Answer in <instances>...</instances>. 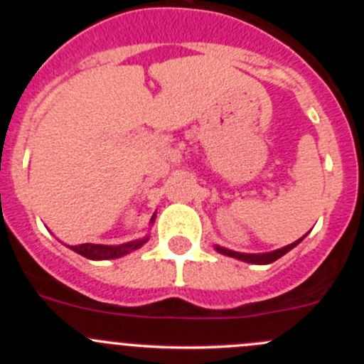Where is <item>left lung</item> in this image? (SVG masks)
<instances>
[{
    "instance_id": "1",
    "label": "left lung",
    "mask_w": 364,
    "mask_h": 364,
    "mask_svg": "<svg viewBox=\"0 0 364 364\" xmlns=\"http://www.w3.org/2000/svg\"><path fill=\"white\" fill-rule=\"evenodd\" d=\"M304 236H306V234H304ZM304 236L301 237V240L294 241V243L287 245V247L278 248V250L267 252V253H240V252H234V250H227V248L218 247V245H216V247H215V250L220 252V253H223V255H227V257H234V259H237V260H243V262H250V264H271V262H274V260L280 259L282 255H285V253H287V252H291L292 248L296 247V245H299L301 241L304 240Z\"/></svg>"
}]
</instances>
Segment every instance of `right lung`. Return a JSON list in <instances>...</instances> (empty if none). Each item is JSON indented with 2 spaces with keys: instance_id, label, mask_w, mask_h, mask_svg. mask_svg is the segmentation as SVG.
<instances>
[{
  "instance_id": "add662e5",
  "label": "right lung",
  "mask_w": 364,
  "mask_h": 364,
  "mask_svg": "<svg viewBox=\"0 0 364 364\" xmlns=\"http://www.w3.org/2000/svg\"><path fill=\"white\" fill-rule=\"evenodd\" d=\"M155 222V215H153L151 223ZM149 237H142V240L130 241V243L117 245V247H109V245H93V243H84V245H75V247H70L73 252L79 253V255L86 257L91 260H107V259H119V257L127 255V253L137 250L142 245L148 241Z\"/></svg>"
}]
</instances>
